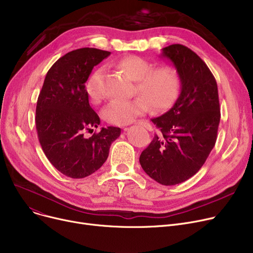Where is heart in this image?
Masks as SVG:
<instances>
[{
  "label": "heart",
  "mask_w": 253,
  "mask_h": 253,
  "mask_svg": "<svg viewBox=\"0 0 253 253\" xmlns=\"http://www.w3.org/2000/svg\"><path fill=\"white\" fill-rule=\"evenodd\" d=\"M131 81L134 82V91L141 97L130 100H113L102 110L104 121L112 125L123 126L131 123L150 108L162 112L174 103L180 89V75L172 65H162L153 69V64L139 56L130 55L116 62ZM103 68H98L88 78L85 89L91 102L97 103L102 97L101 79Z\"/></svg>",
  "instance_id": "1"
}]
</instances>
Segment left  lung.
<instances>
[{
  "label": "left lung",
  "mask_w": 253,
  "mask_h": 253,
  "mask_svg": "<svg viewBox=\"0 0 253 253\" xmlns=\"http://www.w3.org/2000/svg\"><path fill=\"white\" fill-rule=\"evenodd\" d=\"M180 75V94L172 108L152 119L159 132L140 157L151 178L174 185L195 175L213 149L220 121L218 90L206 63L180 44L162 49Z\"/></svg>",
  "instance_id": "1"
}]
</instances>
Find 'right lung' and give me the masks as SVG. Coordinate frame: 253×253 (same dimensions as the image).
Returning a JSON list of instances; mask_svg holds the SVG:
<instances>
[{"label":"right lung","instance_id":"obj_1","mask_svg":"<svg viewBox=\"0 0 253 253\" xmlns=\"http://www.w3.org/2000/svg\"><path fill=\"white\" fill-rule=\"evenodd\" d=\"M111 52L81 48L66 53L48 71L36 109V127L50 163L62 174L83 178L98 170L121 129L102 127L86 138L84 132L97 128L98 115L89 104L85 83L95 65ZM93 130V129H92Z\"/></svg>","mask_w":253,"mask_h":253}]
</instances>
